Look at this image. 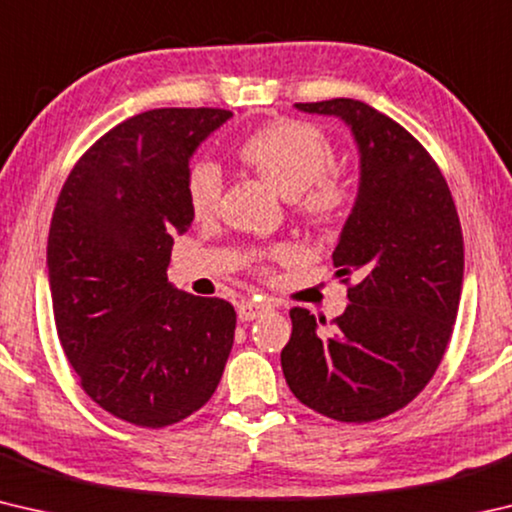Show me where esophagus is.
I'll list each match as a JSON object with an SVG mask.
<instances>
[{
  "label": "esophagus",
  "mask_w": 512,
  "mask_h": 512,
  "mask_svg": "<svg viewBox=\"0 0 512 512\" xmlns=\"http://www.w3.org/2000/svg\"><path fill=\"white\" fill-rule=\"evenodd\" d=\"M266 311H271V305H264V302H253V300L241 302V305L237 307L239 320H244V323H250V320H255V318H262Z\"/></svg>",
  "instance_id": "1"
}]
</instances>
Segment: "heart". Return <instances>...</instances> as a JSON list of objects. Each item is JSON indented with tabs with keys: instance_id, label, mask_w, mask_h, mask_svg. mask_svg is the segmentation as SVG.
<instances>
[{
	"instance_id": "b5f03b06",
	"label": "heart",
	"mask_w": 512,
	"mask_h": 512,
	"mask_svg": "<svg viewBox=\"0 0 512 512\" xmlns=\"http://www.w3.org/2000/svg\"><path fill=\"white\" fill-rule=\"evenodd\" d=\"M239 160L264 178L277 194L293 201L311 221H336L345 210V192L325 178L334 151L316 126L296 119L271 121L248 135L237 149ZM187 205L196 219H210L219 207L221 173L212 162H196L185 180Z\"/></svg>"
}]
</instances>
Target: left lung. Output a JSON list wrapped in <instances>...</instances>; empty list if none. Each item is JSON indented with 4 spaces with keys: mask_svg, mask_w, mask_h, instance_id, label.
Listing matches in <instances>:
<instances>
[{
    "mask_svg": "<svg viewBox=\"0 0 512 512\" xmlns=\"http://www.w3.org/2000/svg\"><path fill=\"white\" fill-rule=\"evenodd\" d=\"M296 108L341 119L357 144V198L332 253L336 275L357 284L332 336L291 309L284 379L327 418L372 422L409 404L447 350L463 289L461 221L438 164L397 121L354 99Z\"/></svg>",
    "mask_w": 512,
    "mask_h": 512,
    "instance_id": "obj_1",
    "label": "left lung"
}]
</instances>
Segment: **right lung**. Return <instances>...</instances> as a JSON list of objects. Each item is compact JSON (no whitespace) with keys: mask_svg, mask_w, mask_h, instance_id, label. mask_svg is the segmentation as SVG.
Instances as JSON below:
<instances>
[{"mask_svg":"<svg viewBox=\"0 0 512 512\" xmlns=\"http://www.w3.org/2000/svg\"><path fill=\"white\" fill-rule=\"evenodd\" d=\"M232 117L158 108L121 121L76 162L58 196L47 273L58 339L83 391L137 427L201 409L219 386L237 314L167 277L173 235L194 221V153Z\"/></svg>","mask_w":512,"mask_h":512,"instance_id":"right-lung-1","label":"right lung"}]
</instances>
